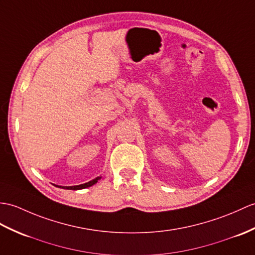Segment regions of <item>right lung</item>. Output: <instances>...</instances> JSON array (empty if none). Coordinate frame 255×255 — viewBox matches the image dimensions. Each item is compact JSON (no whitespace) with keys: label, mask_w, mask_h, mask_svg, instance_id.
<instances>
[{"label":"right lung","mask_w":255,"mask_h":255,"mask_svg":"<svg viewBox=\"0 0 255 255\" xmlns=\"http://www.w3.org/2000/svg\"><path fill=\"white\" fill-rule=\"evenodd\" d=\"M101 179V176L100 177H97V178H94L92 180H90L89 182H86V183H82V185H79V186H69V187H64V189H69V190H80V189H85V188H88V187H91L93 186L94 183H97L98 180Z\"/></svg>","instance_id":"add662e5"}]
</instances>
